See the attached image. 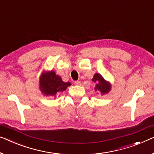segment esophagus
I'll return each mask as SVG.
<instances>
[{
    "instance_id": "1",
    "label": "esophagus",
    "mask_w": 154,
    "mask_h": 154,
    "mask_svg": "<svg viewBox=\"0 0 154 154\" xmlns=\"http://www.w3.org/2000/svg\"><path fill=\"white\" fill-rule=\"evenodd\" d=\"M75 85H77V86H80V85H81V82L80 81H75Z\"/></svg>"
}]
</instances>
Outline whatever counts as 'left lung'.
Returning a JSON list of instances; mask_svg holds the SVG:
<instances>
[{
  "label": "left lung",
  "instance_id": "1",
  "mask_svg": "<svg viewBox=\"0 0 154 154\" xmlns=\"http://www.w3.org/2000/svg\"><path fill=\"white\" fill-rule=\"evenodd\" d=\"M92 81L95 82V90L96 91L100 92L102 95L108 93L111 91V84L106 82L100 74L96 73L92 79Z\"/></svg>",
  "mask_w": 154,
  "mask_h": 154
}]
</instances>
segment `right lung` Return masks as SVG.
<instances>
[{
  "label": "right lung",
  "mask_w": 154,
  "mask_h": 154,
  "mask_svg": "<svg viewBox=\"0 0 154 154\" xmlns=\"http://www.w3.org/2000/svg\"><path fill=\"white\" fill-rule=\"evenodd\" d=\"M70 82H63L54 71L43 72L40 77L39 88L41 93L46 96H55L57 93L63 92L70 86Z\"/></svg>",
  "instance_id": "1"
}]
</instances>
